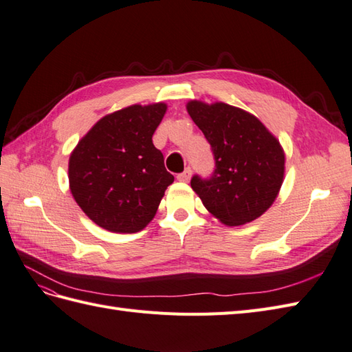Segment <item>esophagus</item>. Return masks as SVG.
I'll use <instances>...</instances> for the list:
<instances>
[{"label":"esophagus","mask_w":352,"mask_h":352,"mask_svg":"<svg viewBox=\"0 0 352 352\" xmlns=\"http://www.w3.org/2000/svg\"><path fill=\"white\" fill-rule=\"evenodd\" d=\"M190 177H192V169L187 168V169L184 170V173L177 175V179H178V182H182V183H187L188 179H190Z\"/></svg>","instance_id":"1"}]
</instances>
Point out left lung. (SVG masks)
Listing matches in <instances>:
<instances>
[{"label": "left lung", "mask_w": 352, "mask_h": 352, "mask_svg": "<svg viewBox=\"0 0 352 352\" xmlns=\"http://www.w3.org/2000/svg\"><path fill=\"white\" fill-rule=\"evenodd\" d=\"M187 113L210 142L215 169L195 175L192 188L226 226L258 219L276 199L284 182L281 144L256 116L224 102L190 101Z\"/></svg>", "instance_id": "1"}]
</instances>
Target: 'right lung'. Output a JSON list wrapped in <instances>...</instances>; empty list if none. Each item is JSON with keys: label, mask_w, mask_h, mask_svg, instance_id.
<instances>
[{"label": "right lung", "mask_w": 352, "mask_h": 352, "mask_svg": "<svg viewBox=\"0 0 352 352\" xmlns=\"http://www.w3.org/2000/svg\"><path fill=\"white\" fill-rule=\"evenodd\" d=\"M165 113L166 104L157 102L107 114L71 153V193L99 228L135 233L156 215L166 187L174 182L164 155L151 141Z\"/></svg>", "instance_id": "right-lung-1"}]
</instances>
